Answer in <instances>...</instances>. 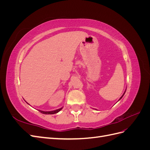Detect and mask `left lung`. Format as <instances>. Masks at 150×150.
I'll use <instances>...</instances> for the list:
<instances>
[{
    "instance_id": "obj_1",
    "label": "left lung",
    "mask_w": 150,
    "mask_h": 150,
    "mask_svg": "<svg viewBox=\"0 0 150 150\" xmlns=\"http://www.w3.org/2000/svg\"><path fill=\"white\" fill-rule=\"evenodd\" d=\"M125 92H126V90H125V93H123V94H122V96H121V98H120V99H119V100H118V101H120V99H121V98H122V96H124V94H125Z\"/></svg>"
}]
</instances>
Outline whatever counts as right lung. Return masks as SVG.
Wrapping results in <instances>:
<instances>
[{"label": "right lung", "mask_w": 150, "mask_h": 150, "mask_svg": "<svg viewBox=\"0 0 150 150\" xmlns=\"http://www.w3.org/2000/svg\"><path fill=\"white\" fill-rule=\"evenodd\" d=\"M27 103V102H26ZM63 108V107L58 109V110H56L54 111H41V110H39L40 112L42 113V114H45V115H52V114H56V113H57L58 112H59Z\"/></svg>", "instance_id": "add662e5"}]
</instances>
